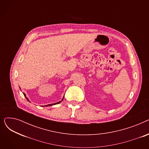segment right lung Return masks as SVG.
I'll return each instance as SVG.
<instances>
[{
  "label": "right lung",
  "instance_id": "right-lung-1",
  "mask_svg": "<svg viewBox=\"0 0 149 149\" xmlns=\"http://www.w3.org/2000/svg\"><path fill=\"white\" fill-rule=\"evenodd\" d=\"M23 95H24V96L26 97V95L24 93H23ZM64 98V97H63ZM63 99H62V100H63ZM26 100H28V101H29V100L27 98V97H26ZM61 100V101H62ZM61 101H59V102H57V103H54V104H48V105H46L45 106H52V105H55V104H59L60 102H61Z\"/></svg>",
  "mask_w": 149,
  "mask_h": 149
}]
</instances>
